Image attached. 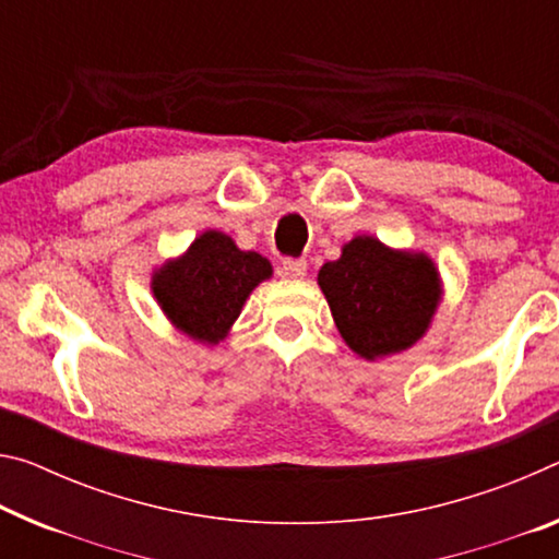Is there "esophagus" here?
Returning <instances> with one entry per match:
<instances>
[{
	"mask_svg": "<svg viewBox=\"0 0 559 559\" xmlns=\"http://www.w3.org/2000/svg\"><path fill=\"white\" fill-rule=\"evenodd\" d=\"M308 263L306 259H283L281 261V276L286 278H304Z\"/></svg>",
	"mask_w": 559,
	"mask_h": 559,
	"instance_id": "esophagus-1",
	"label": "esophagus"
}]
</instances>
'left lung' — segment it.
<instances>
[{
	"instance_id": "8db88e82",
	"label": "left lung",
	"mask_w": 559,
	"mask_h": 559,
	"mask_svg": "<svg viewBox=\"0 0 559 559\" xmlns=\"http://www.w3.org/2000/svg\"><path fill=\"white\" fill-rule=\"evenodd\" d=\"M318 286L345 343L368 360L411 348L440 300L428 255L391 251L370 236L345 243L341 259L318 273Z\"/></svg>"
}]
</instances>
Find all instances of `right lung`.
<instances>
[{
    "label": "right lung",
    "instance_id": "add662e5",
    "mask_svg": "<svg viewBox=\"0 0 559 559\" xmlns=\"http://www.w3.org/2000/svg\"><path fill=\"white\" fill-rule=\"evenodd\" d=\"M271 276V263L241 251L226 234L206 231L183 259L154 276V296L176 328L191 338L216 343L241 313L243 300Z\"/></svg>",
    "mask_w": 559,
    "mask_h": 559
}]
</instances>
